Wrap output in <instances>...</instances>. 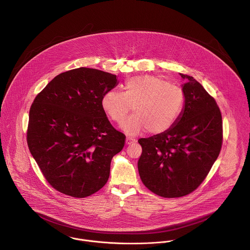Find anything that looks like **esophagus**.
Here are the masks:
<instances>
[{
	"instance_id": "esophagus-1",
	"label": "esophagus",
	"mask_w": 250,
	"mask_h": 250,
	"mask_svg": "<svg viewBox=\"0 0 250 250\" xmlns=\"http://www.w3.org/2000/svg\"><path fill=\"white\" fill-rule=\"evenodd\" d=\"M136 142H137V140L134 139V138H131V137L126 138V143L127 144H131V143H136Z\"/></svg>"
}]
</instances>
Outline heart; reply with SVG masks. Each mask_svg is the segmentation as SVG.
<instances>
[{"mask_svg":"<svg viewBox=\"0 0 250 250\" xmlns=\"http://www.w3.org/2000/svg\"><path fill=\"white\" fill-rule=\"evenodd\" d=\"M185 92L182 87L156 76L130 79L123 93L109 90L102 98V107L116 124L126 120L132 107L135 112L123 125L124 131L137 135L145 129L159 135L170 129L183 110Z\"/></svg>","mask_w":250,"mask_h":250,"instance_id":"obj_1","label":"heart"}]
</instances>
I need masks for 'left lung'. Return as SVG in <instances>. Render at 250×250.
Here are the masks:
<instances>
[{
	"label": "left lung",
	"instance_id": "obj_1",
	"mask_svg": "<svg viewBox=\"0 0 250 250\" xmlns=\"http://www.w3.org/2000/svg\"><path fill=\"white\" fill-rule=\"evenodd\" d=\"M186 82L185 107L165 133L139 140L143 153L138 168L144 186L167 198L194 191L207 177L222 146L220 109L214 97L191 76Z\"/></svg>",
	"mask_w": 250,
	"mask_h": 250
}]
</instances>
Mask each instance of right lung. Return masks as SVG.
Wrapping results in <instances>:
<instances>
[{"label":"right lung","mask_w":250,"mask_h":250,"mask_svg":"<svg viewBox=\"0 0 250 250\" xmlns=\"http://www.w3.org/2000/svg\"><path fill=\"white\" fill-rule=\"evenodd\" d=\"M116 75L80 67L55 77L30 108L27 143L44 178L76 198L102 188L110 162L125 144L102 107Z\"/></svg>","instance_id":"add662e5"}]
</instances>
